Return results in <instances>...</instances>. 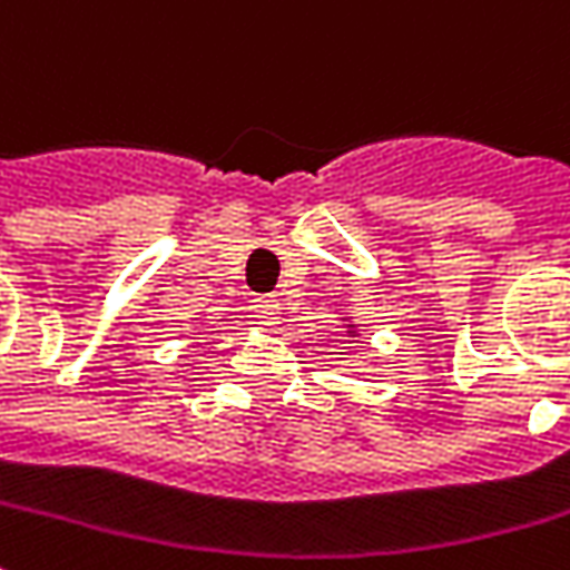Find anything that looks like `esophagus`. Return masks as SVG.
Wrapping results in <instances>:
<instances>
[{"mask_svg": "<svg viewBox=\"0 0 570 570\" xmlns=\"http://www.w3.org/2000/svg\"><path fill=\"white\" fill-rule=\"evenodd\" d=\"M258 317H262V324L274 326L277 324V314H281V305H277V298H258Z\"/></svg>", "mask_w": 570, "mask_h": 570, "instance_id": "obj_1", "label": "esophagus"}]
</instances>
